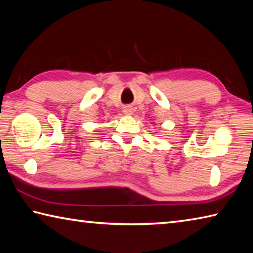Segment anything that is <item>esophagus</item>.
<instances>
[{
	"label": "esophagus",
	"mask_w": 253,
	"mask_h": 253,
	"mask_svg": "<svg viewBox=\"0 0 253 253\" xmlns=\"http://www.w3.org/2000/svg\"><path fill=\"white\" fill-rule=\"evenodd\" d=\"M123 113L126 114V115H131L132 114V108L131 106H125L123 108Z\"/></svg>",
	"instance_id": "34e87169"
}]
</instances>
